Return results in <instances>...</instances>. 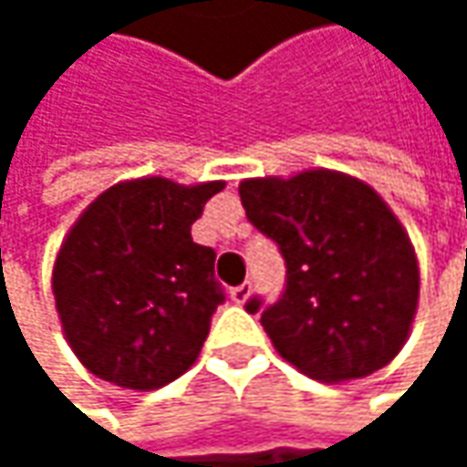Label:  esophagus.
Wrapping results in <instances>:
<instances>
[{"instance_id": "obj_1", "label": "esophagus", "mask_w": 467, "mask_h": 467, "mask_svg": "<svg viewBox=\"0 0 467 467\" xmlns=\"http://www.w3.org/2000/svg\"><path fill=\"white\" fill-rule=\"evenodd\" d=\"M230 297H233V303L243 306V303L251 297V281H243L240 286H233V289H230Z\"/></svg>"}]
</instances>
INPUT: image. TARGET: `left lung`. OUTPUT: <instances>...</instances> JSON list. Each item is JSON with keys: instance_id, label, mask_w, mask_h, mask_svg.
<instances>
[{"instance_id": "1", "label": "left lung", "mask_w": 467, "mask_h": 467, "mask_svg": "<svg viewBox=\"0 0 467 467\" xmlns=\"http://www.w3.org/2000/svg\"><path fill=\"white\" fill-rule=\"evenodd\" d=\"M240 202L286 265L275 303H245L278 354L317 381L362 379L392 362L417 314L420 267L384 200L357 178L311 170L243 181Z\"/></svg>"}]
</instances>
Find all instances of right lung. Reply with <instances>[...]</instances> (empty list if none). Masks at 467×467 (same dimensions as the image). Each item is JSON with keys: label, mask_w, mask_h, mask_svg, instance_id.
Listing matches in <instances>:
<instances>
[{"label": "right lung", "mask_w": 467, "mask_h": 467, "mask_svg": "<svg viewBox=\"0 0 467 467\" xmlns=\"http://www.w3.org/2000/svg\"><path fill=\"white\" fill-rule=\"evenodd\" d=\"M222 189V181L119 183L67 234L53 267L56 311L94 376L159 389L194 365L227 295L213 273L216 251L192 240V224Z\"/></svg>", "instance_id": "1"}]
</instances>
